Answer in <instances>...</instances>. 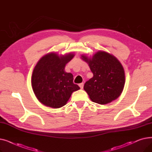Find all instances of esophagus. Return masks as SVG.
Listing matches in <instances>:
<instances>
[{"label": "esophagus", "mask_w": 152, "mask_h": 152, "mask_svg": "<svg viewBox=\"0 0 152 152\" xmlns=\"http://www.w3.org/2000/svg\"><path fill=\"white\" fill-rule=\"evenodd\" d=\"M79 87H80L81 89H83V87H84V83H81V84H79Z\"/></svg>", "instance_id": "obj_1"}]
</instances>
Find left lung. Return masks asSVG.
Instances as JSON below:
<instances>
[{"label": "left lung", "mask_w": 152, "mask_h": 152, "mask_svg": "<svg viewBox=\"0 0 152 152\" xmlns=\"http://www.w3.org/2000/svg\"><path fill=\"white\" fill-rule=\"evenodd\" d=\"M81 58L87 63L94 75L84 86L91 100L105 105L118 99L125 84L124 71L119 61L104 51L97 52L92 58L82 55Z\"/></svg>", "instance_id": "obj_1"}]
</instances>
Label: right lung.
<instances>
[{
    "label": "right lung",
    "instance_id": "obj_1",
    "mask_svg": "<svg viewBox=\"0 0 152 152\" xmlns=\"http://www.w3.org/2000/svg\"><path fill=\"white\" fill-rule=\"evenodd\" d=\"M73 53L58 55L52 52L39 60L33 72V92L42 104L58 108L68 101L73 92L80 89L73 83V75L65 71L66 64L74 57Z\"/></svg>",
    "mask_w": 152,
    "mask_h": 152
}]
</instances>
